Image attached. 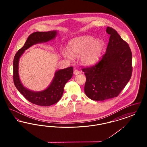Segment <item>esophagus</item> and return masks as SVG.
<instances>
[{
  "mask_svg": "<svg viewBox=\"0 0 147 147\" xmlns=\"http://www.w3.org/2000/svg\"><path fill=\"white\" fill-rule=\"evenodd\" d=\"M73 73H74V75H78V74H79V73H80V71H79V70H75L74 71Z\"/></svg>",
  "mask_w": 147,
  "mask_h": 147,
  "instance_id": "obj_1",
  "label": "esophagus"
}]
</instances>
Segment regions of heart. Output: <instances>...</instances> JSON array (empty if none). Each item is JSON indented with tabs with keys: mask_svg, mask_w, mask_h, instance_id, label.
Instances as JSON below:
<instances>
[{
	"mask_svg": "<svg viewBox=\"0 0 147 147\" xmlns=\"http://www.w3.org/2000/svg\"><path fill=\"white\" fill-rule=\"evenodd\" d=\"M104 46V41L85 35L70 40L68 44V49H62V54L69 61H72L74 57L80 56L79 60L83 65H91L99 59Z\"/></svg>",
	"mask_w": 147,
	"mask_h": 147,
	"instance_id": "heart-1",
	"label": "heart"
}]
</instances>
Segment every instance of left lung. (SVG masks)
<instances>
[{
    "mask_svg": "<svg viewBox=\"0 0 147 147\" xmlns=\"http://www.w3.org/2000/svg\"><path fill=\"white\" fill-rule=\"evenodd\" d=\"M106 32L110 37L105 55L95 65L82 69L86 76L85 93L95 101L117 97L132 73V55L129 45L113 28L107 27Z\"/></svg>",
    "mask_w": 147,
    "mask_h": 147,
    "instance_id": "1",
    "label": "left lung"
}]
</instances>
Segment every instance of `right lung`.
Instances as JSON below:
<instances>
[{"instance_id": "add662e5", "label": "right lung", "mask_w": 147, "mask_h": 147, "mask_svg": "<svg viewBox=\"0 0 147 147\" xmlns=\"http://www.w3.org/2000/svg\"><path fill=\"white\" fill-rule=\"evenodd\" d=\"M58 31L35 32L30 35L24 46L14 57L13 61V79L15 86L28 101L35 105L47 106L57 103L62 98L65 84L73 76V68L70 67L56 70L54 77L48 87L42 91L29 90L22 84L19 74V63L21 56L25 50L38 43L47 42L55 38Z\"/></svg>"}]
</instances>
